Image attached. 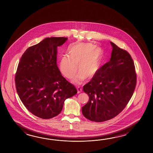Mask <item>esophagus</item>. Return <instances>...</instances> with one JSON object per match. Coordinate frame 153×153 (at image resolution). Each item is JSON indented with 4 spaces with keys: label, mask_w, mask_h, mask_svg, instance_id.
<instances>
[{
    "label": "esophagus",
    "mask_w": 153,
    "mask_h": 153,
    "mask_svg": "<svg viewBox=\"0 0 153 153\" xmlns=\"http://www.w3.org/2000/svg\"><path fill=\"white\" fill-rule=\"evenodd\" d=\"M76 88H77V90H78V94L81 93V92H82V89H81V88H80V87H78Z\"/></svg>",
    "instance_id": "1"
}]
</instances>
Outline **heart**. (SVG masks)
I'll use <instances>...</instances> for the list:
<instances>
[{
	"mask_svg": "<svg viewBox=\"0 0 153 153\" xmlns=\"http://www.w3.org/2000/svg\"><path fill=\"white\" fill-rule=\"evenodd\" d=\"M68 55L62 56L59 61V68L63 75L72 78L80 72L72 81L81 84L85 79H92L97 73L103 56V51L90 43H79L68 48Z\"/></svg>",
	"mask_w": 153,
	"mask_h": 153,
	"instance_id": "heart-1",
	"label": "heart"
}]
</instances>
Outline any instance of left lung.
Wrapping results in <instances>:
<instances>
[{"label": "left lung", "mask_w": 153, "mask_h": 153, "mask_svg": "<svg viewBox=\"0 0 153 153\" xmlns=\"http://www.w3.org/2000/svg\"><path fill=\"white\" fill-rule=\"evenodd\" d=\"M111 44L110 61L83 86L89 100L82 107V113L97 123L111 119L123 111L136 85L135 67L130 53L113 42Z\"/></svg>", "instance_id": "obj_1"}]
</instances>
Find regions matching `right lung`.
I'll return each instance as SVG.
<instances>
[{"label": "right lung", "instance_id": "add662e5", "mask_svg": "<svg viewBox=\"0 0 153 153\" xmlns=\"http://www.w3.org/2000/svg\"><path fill=\"white\" fill-rule=\"evenodd\" d=\"M67 39L46 38L28 48L20 59L15 75L17 92L25 107L40 118L58 115L65 100L77 94L57 65V48Z\"/></svg>", "mask_w": 153, "mask_h": 153}]
</instances>
